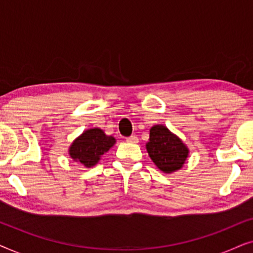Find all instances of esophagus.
<instances>
[{
    "label": "esophagus",
    "mask_w": 253,
    "mask_h": 253,
    "mask_svg": "<svg viewBox=\"0 0 253 253\" xmlns=\"http://www.w3.org/2000/svg\"><path fill=\"white\" fill-rule=\"evenodd\" d=\"M126 141H129V143L136 144V143H138V137L136 136V134H132V136L126 138Z\"/></svg>",
    "instance_id": "obj_1"
}]
</instances>
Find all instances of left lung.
Instances as JSON below:
<instances>
[{"label":"left lung","mask_w":253,"mask_h":253,"mask_svg":"<svg viewBox=\"0 0 253 253\" xmlns=\"http://www.w3.org/2000/svg\"><path fill=\"white\" fill-rule=\"evenodd\" d=\"M146 150L154 165L166 174L179 170L189 157L186 145L162 124L151 127Z\"/></svg>","instance_id":"8db88e82"}]
</instances>
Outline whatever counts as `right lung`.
<instances>
[{
	"label": "right lung",
	"mask_w": 253,
	"mask_h": 253,
	"mask_svg": "<svg viewBox=\"0 0 253 253\" xmlns=\"http://www.w3.org/2000/svg\"><path fill=\"white\" fill-rule=\"evenodd\" d=\"M115 143V138L107 136L99 127L88 129L72 141L69 147V155L74 161L79 162L86 168H91L98 164L102 155Z\"/></svg>",
	"instance_id": "right-lung-1"
}]
</instances>
